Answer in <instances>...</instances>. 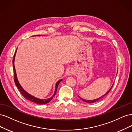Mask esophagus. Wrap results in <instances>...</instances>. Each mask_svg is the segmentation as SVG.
<instances>
[{"mask_svg":"<svg viewBox=\"0 0 132 132\" xmlns=\"http://www.w3.org/2000/svg\"><path fill=\"white\" fill-rule=\"evenodd\" d=\"M74 73V71L71 68H69L68 70H67V75L68 76H71V75H73Z\"/></svg>","mask_w":132,"mask_h":132,"instance_id":"esophagus-1","label":"esophagus"}]
</instances>
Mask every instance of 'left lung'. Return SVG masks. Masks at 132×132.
Returning <instances> with one entry per match:
<instances>
[{
    "label": "left lung",
    "mask_w": 132,
    "mask_h": 132,
    "mask_svg": "<svg viewBox=\"0 0 132 132\" xmlns=\"http://www.w3.org/2000/svg\"><path fill=\"white\" fill-rule=\"evenodd\" d=\"M113 85H112V86L111 87V88L109 89V90L107 92H106V93H105L104 95H103L102 96H101V97H98V98H96V99H94V100H85V99H83V98H81L80 97V96H79V97H80V99H81L82 101H84V102H87V103H94V102H97V101H99V100H100L101 99H102L103 97L104 96H105L107 94H109V92L111 91V89H112V87H113Z\"/></svg>",
    "instance_id": "1"
}]
</instances>
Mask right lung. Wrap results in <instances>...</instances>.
<instances>
[{"label": "right lung", "mask_w": 132, "mask_h": 132, "mask_svg": "<svg viewBox=\"0 0 132 132\" xmlns=\"http://www.w3.org/2000/svg\"><path fill=\"white\" fill-rule=\"evenodd\" d=\"M32 36H41V35H37ZM17 49H16V50L15 53V54L14 55V59H13V69H14V81H15V84L16 86L18 87V89L20 91V93H21V94L26 99L28 100L33 102H34L35 103H37V104H38V105H44V104H46V103L50 102L52 100L53 98L54 95H55V94H56V92H57V88H58V86L59 84L63 80V79L59 80H58L56 82V84H55L54 93L53 95L52 96V97H51L50 98H47V99H40V98H38L37 97H36L34 96L31 95V94H29V93H27V92H26L24 89L22 88V86L20 85V84L19 83V80H18V79L16 72L15 68V65H14L15 57L16 53V51H17Z\"/></svg>", "instance_id": "add662e5"}]
</instances>
